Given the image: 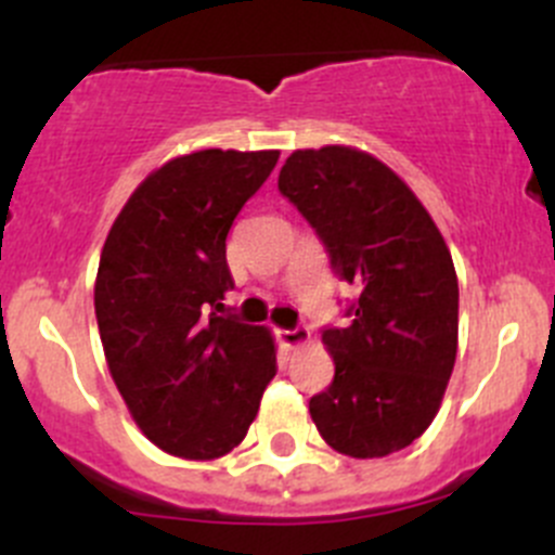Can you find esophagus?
<instances>
[{
    "instance_id": "obj_1",
    "label": "esophagus",
    "mask_w": 555,
    "mask_h": 555,
    "mask_svg": "<svg viewBox=\"0 0 555 555\" xmlns=\"http://www.w3.org/2000/svg\"><path fill=\"white\" fill-rule=\"evenodd\" d=\"M276 335H279V344H282L284 349H295V346H304V344H309V338H311L309 327L276 330Z\"/></svg>"
}]
</instances>
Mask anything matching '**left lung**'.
<instances>
[{
	"instance_id": "obj_1",
	"label": "left lung",
	"mask_w": 555,
	"mask_h": 555,
	"mask_svg": "<svg viewBox=\"0 0 555 555\" xmlns=\"http://www.w3.org/2000/svg\"><path fill=\"white\" fill-rule=\"evenodd\" d=\"M279 193L306 217L351 284L349 327L322 330L335 376L311 397L335 451L376 459L433 424L456 360L459 284L422 201L389 166L351 147L295 150Z\"/></svg>"
}]
</instances>
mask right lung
<instances>
[{
  "instance_id": "add662e5",
  "label": "right lung",
  "mask_w": 555,
  "mask_h": 555,
  "mask_svg": "<svg viewBox=\"0 0 555 555\" xmlns=\"http://www.w3.org/2000/svg\"><path fill=\"white\" fill-rule=\"evenodd\" d=\"M276 150H201L150 173L117 215L96 276V322L115 386L158 449L217 459L244 440L276 376L266 327L220 304L225 238Z\"/></svg>"
}]
</instances>
